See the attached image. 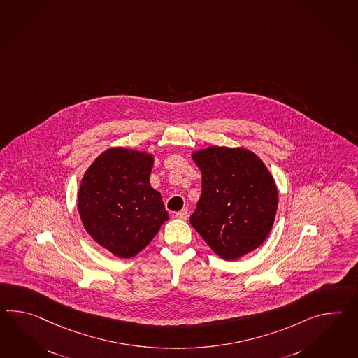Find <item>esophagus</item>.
<instances>
[{"label": "esophagus", "instance_id": "esophagus-1", "mask_svg": "<svg viewBox=\"0 0 358 358\" xmlns=\"http://www.w3.org/2000/svg\"><path fill=\"white\" fill-rule=\"evenodd\" d=\"M175 217L176 218H178V220L186 221V220H187V217H189V212H187V209H186V208H183L182 210L176 212Z\"/></svg>", "mask_w": 358, "mask_h": 358}]
</instances>
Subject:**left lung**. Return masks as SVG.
<instances>
[{"label": "left lung", "instance_id": "left-lung-1", "mask_svg": "<svg viewBox=\"0 0 358 358\" xmlns=\"http://www.w3.org/2000/svg\"><path fill=\"white\" fill-rule=\"evenodd\" d=\"M201 195L191 226L226 261L253 252L267 238L278 212V187L253 151L210 146L194 151Z\"/></svg>", "mask_w": 358, "mask_h": 358}]
</instances>
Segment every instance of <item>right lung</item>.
Here are the masks:
<instances>
[{
  "instance_id": "add662e5",
  "label": "right lung",
  "mask_w": 358,
  "mask_h": 358,
  "mask_svg": "<svg viewBox=\"0 0 358 358\" xmlns=\"http://www.w3.org/2000/svg\"><path fill=\"white\" fill-rule=\"evenodd\" d=\"M152 154L110 148L83 175L78 213L88 235L120 258L140 253L168 221L160 192L150 185Z\"/></svg>"
}]
</instances>
